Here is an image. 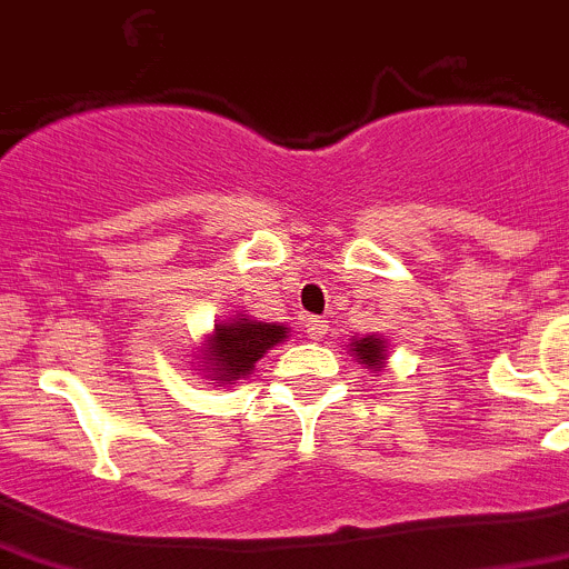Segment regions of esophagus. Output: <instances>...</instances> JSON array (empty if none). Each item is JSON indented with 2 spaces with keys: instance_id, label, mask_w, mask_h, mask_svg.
<instances>
[{
  "instance_id": "esophagus-1",
  "label": "esophagus",
  "mask_w": 569,
  "mask_h": 569,
  "mask_svg": "<svg viewBox=\"0 0 569 569\" xmlns=\"http://www.w3.org/2000/svg\"><path fill=\"white\" fill-rule=\"evenodd\" d=\"M306 333L311 336V339H322V336L328 333V319H322V317H308V319H306Z\"/></svg>"
}]
</instances>
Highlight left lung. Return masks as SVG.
I'll list each match as a JSON object with an SVG mask.
<instances>
[{"label":"left lung","mask_w":569,"mask_h":569,"mask_svg":"<svg viewBox=\"0 0 569 569\" xmlns=\"http://www.w3.org/2000/svg\"><path fill=\"white\" fill-rule=\"evenodd\" d=\"M352 356H358V361L367 363V367L378 369L380 363L386 361V352H383V341L375 339V336H367V339H358L352 341Z\"/></svg>","instance_id":"left-lung-1"}]
</instances>
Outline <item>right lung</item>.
Here are the masks:
<instances>
[{"label":"right lung","instance_id":"1","mask_svg":"<svg viewBox=\"0 0 569 569\" xmlns=\"http://www.w3.org/2000/svg\"><path fill=\"white\" fill-rule=\"evenodd\" d=\"M283 325L252 322V319H233V322L217 325L211 345L206 350L208 369L213 372L211 380H239L252 372L258 358L286 339Z\"/></svg>","mask_w":569,"mask_h":569}]
</instances>
